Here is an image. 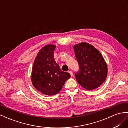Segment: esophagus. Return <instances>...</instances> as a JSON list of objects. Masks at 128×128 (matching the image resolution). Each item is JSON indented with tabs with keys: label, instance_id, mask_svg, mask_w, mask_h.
Segmentation results:
<instances>
[{
	"label": "esophagus",
	"instance_id": "34e87169",
	"mask_svg": "<svg viewBox=\"0 0 128 128\" xmlns=\"http://www.w3.org/2000/svg\"><path fill=\"white\" fill-rule=\"evenodd\" d=\"M68 72H69V73L70 74V76H71L72 77V76H73V74H72V71H70V70L68 71Z\"/></svg>",
	"mask_w": 128,
	"mask_h": 128
}]
</instances>
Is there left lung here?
<instances>
[{
	"label": "left lung",
	"instance_id": "left-lung-1",
	"mask_svg": "<svg viewBox=\"0 0 128 128\" xmlns=\"http://www.w3.org/2000/svg\"><path fill=\"white\" fill-rule=\"evenodd\" d=\"M74 50L79 65V70L75 74L77 81L88 90L98 88L107 75V66L102 54L86 42L75 45Z\"/></svg>",
	"mask_w": 128,
	"mask_h": 128
}]
</instances>
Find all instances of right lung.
Here are the masks:
<instances>
[{
	"label": "right lung",
	"instance_id": "1",
	"mask_svg": "<svg viewBox=\"0 0 128 128\" xmlns=\"http://www.w3.org/2000/svg\"><path fill=\"white\" fill-rule=\"evenodd\" d=\"M56 45L44 46L34 61L32 72L34 86L42 94L53 96L59 92L66 80L70 77L69 73L61 70L54 59Z\"/></svg>",
	"mask_w": 128,
	"mask_h": 128
}]
</instances>
